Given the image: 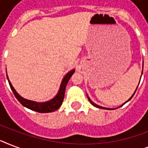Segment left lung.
<instances>
[{
  "label": "left lung",
  "mask_w": 148,
  "mask_h": 148,
  "mask_svg": "<svg viewBox=\"0 0 148 148\" xmlns=\"http://www.w3.org/2000/svg\"><path fill=\"white\" fill-rule=\"evenodd\" d=\"M136 90H137V89H136ZM136 90H135V91H134V94H135V92H136ZM134 95H132V96H131V98L129 99V100H128V101H130V100H131V98H132V97H133ZM88 100H89V101H90V103H91V104H92V105H93V106H95V107H96V108H101V109H108V108H103V107H101V106H99V105H97V104H96V103H94V102H92V101H91V100H90V98H89V97H88ZM127 101H126V102H125V103H127ZM124 103H123V104H122V105H121V106H123V105H124ZM108 110H109V109H108Z\"/></svg>",
  "instance_id": "left-lung-1"
}]
</instances>
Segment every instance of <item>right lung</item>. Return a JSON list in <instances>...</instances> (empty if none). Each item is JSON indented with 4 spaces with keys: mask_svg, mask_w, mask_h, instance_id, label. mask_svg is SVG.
Segmentation results:
<instances>
[{
    "mask_svg": "<svg viewBox=\"0 0 148 148\" xmlns=\"http://www.w3.org/2000/svg\"><path fill=\"white\" fill-rule=\"evenodd\" d=\"M74 71H75V70H72L65 75V77L63 79L62 82H61V84H60V90L58 91V95H56V97L52 99V100H51V101H47V102H43V103H38V102H35V101H29V100H27V99H24L21 97L16 92V90H14V88H13V86L11 85V84H10V81L8 79V77H8V82H9V84H10V87L11 88V90H12L13 93H14V95L22 105L29 108V109H31V110L37 111V112L49 113L58 110V108L61 106L63 101H64V97L65 88H66L67 84L70 80V78H71V77L72 76V74L74 73Z\"/></svg>",
    "mask_w": 148,
    "mask_h": 148,
    "instance_id": "right-lung-1",
    "label": "right lung"
}]
</instances>
